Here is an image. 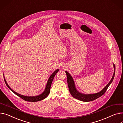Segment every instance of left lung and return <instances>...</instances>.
Here are the masks:
<instances>
[{
  "label": "left lung",
  "instance_id": "1",
  "mask_svg": "<svg viewBox=\"0 0 123 123\" xmlns=\"http://www.w3.org/2000/svg\"><path fill=\"white\" fill-rule=\"evenodd\" d=\"M113 66L114 68V74L112 76V78L110 81L109 82V83L105 86V87L102 89L101 91L98 92L94 93V94H84L82 93H80L79 92L75 86V83L74 81V80L72 76L70 74L67 72V71H65L66 74V75L67 77V83L68 85V87H69V91L72 95V96L75 98L80 100V101H85V102H88V101H93L98 98H99V97L101 96L102 95L104 94V93L106 92V90L107 89L108 87L110 86V85L112 83V81L114 79V76H115V65L113 64Z\"/></svg>",
  "mask_w": 123,
  "mask_h": 123
}]
</instances>
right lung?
Wrapping results in <instances>:
<instances>
[{"label": "right lung", "mask_w": 123, "mask_h": 123, "mask_svg": "<svg viewBox=\"0 0 123 123\" xmlns=\"http://www.w3.org/2000/svg\"><path fill=\"white\" fill-rule=\"evenodd\" d=\"M59 69H57L56 71H55L51 75V76H50V77L49 78L48 81H47V83L46 84V87L44 89V91L42 93L38 95L37 96H25V95H23L21 94H20L19 93H18L17 92H15V91H14L13 89H12L10 86H8V84L7 83L6 80L4 78V81H5V83L6 85V86H7V87L10 89V90L13 92L16 95H17V96H19L20 97H21L22 99H24V100L27 101H29V102H37V101H40L44 99V98L46 97H47V96L48 95L49 93H50V87H51V85L52 84V82L53 81V80L55 76V75L56 74V73L59 71Z\"/></svg>", "instance_id": "obj_1"}]
</instances>
